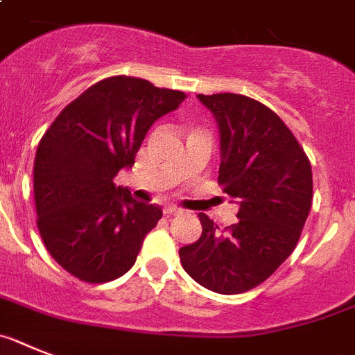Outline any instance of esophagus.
I'll use <instances>...</instances> for the list:
<instances>
[{
    "label": "esophagus",
    "mask_w": 355,
    "mask_h": 355,
    "mask_svg": "<svg viewBox=\"0 0 355 355\" xmlns=\"http://www.w3.org/2000/svg\"><path fill=\"white\" fill-rule=\"evenodd\" d=\"M182 209L180 207H177V205H168V207H166V214H169V216H178V214H182Z\"/></svg>",
    "instance_id": "esophagus-1"
}]
</instances>
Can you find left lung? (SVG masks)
Here are the masks:
<instances>
[{"label": "left lung", "mask_w": 355, "mask_h": 355, "mask_svg": "<svg viewBox=\"0 0 355 355\" xmlns=\"http://www.w3.org/2000/svg\"><path fill=\"white\" fill-rule=\"evenodd\" d=\"M220 125L218 184L239 203L220 227L200 212L202 236L178 250L184 270L221 295L254 289L295 250L313 203L309 157L286 123L254 98L198 94Z\"/></svg>", "instance_id": "obj_1"}]
</instances>
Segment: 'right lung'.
<instances>
[{"label": "right lung", "mask_w": 355, "mask_h": 355, "mask_svg": "<svg viewBox=\"0 0 355 355\" xmlns=\"http://www.w3.org/2000/svg\"><path fill=\"white\" fill-rule=\"evenodd\" d=\"M186 94L135 76H109L71 101L39 141L33 162L37 227L49 255L89 284L119 279L162 218L114 177L130 168L150 126Z\"/></svg>", "instance_id": "add662e5"}]
</instances>
